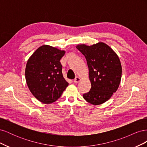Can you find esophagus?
<instances>
[{
  "label": "esophagus",
  "mask_w": 147,
  "mask_h": 147,
  "mask_svg": "<svg viewBox=\"0 0 147 147\" xmlns=\"http://www.w3.org/2000/svg\"><path fill=\"white\" fill-rule=\"evenodd\" d=\"M80 81H81V78L78 77H76L74 79V83H78V82H80Z\"/></svg>",
  "instance_id": "obj_1"
}]
</instances>
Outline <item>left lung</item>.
Masks as SVG:
<instances>
[{
  "instance_id": "obj_1",
  "label": "left lung",
  "mask_w": 147,
  "mask_h": 147,
  "mask_svg": "<svg viewBox=\"0 0 147 147\" xmlns=\"http://www.w3.org/2000/svg\"><path fill=\"white\" fill-rule=\"evenodd\" d=\"M76 48L86 59L91 84L83 98L92 105L103 104L117 91L121 82L122 67L119 57L103 42L91 46L80 44Z\"/></svg>"
}]
</instances>
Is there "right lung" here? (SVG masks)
Returning <instances> with one entry per match:
<instances>
[{
    "mask_svg": "<svg viewBox=\"0 0 147 147\" xmlns=\"http://www.w3.org/2000/svg\"><path fill=\"white\" fill-rule=\"evenodd\" d=\"M65 53L44 45L37 49L27 62L26 83L33 96L42 103L55 102L69 85L63 77L60 63Z\"/></svg>",
    "mask_w": 147,
    "mask_h": 147,
    "instance_id": "1",
    "label": "right lung"
}]
</instances>
